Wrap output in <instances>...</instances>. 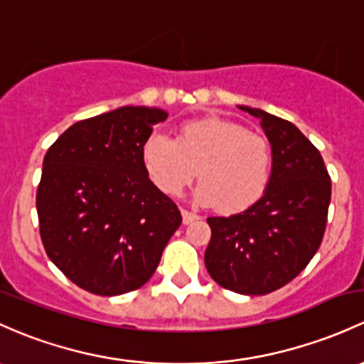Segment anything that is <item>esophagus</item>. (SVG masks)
Returning <instances> with one entry per match:
<instances>
[{"instance_id":"esophagus-1","label":"esophagus","mask_w":364,"mask_h":364,"mask_svg":"<svg viewBox=\"0 0 364 364\" xmlns=\"http://www.w3.org/2000/svg\"><path fill=\"white\" fill-rule=\"evenodd\" d=\"M181 216H183V223L185 225H188V223H192V221H195V220H198V214L197 213H192V211H186V209H181Z\"/></svg>"}]
</instances>
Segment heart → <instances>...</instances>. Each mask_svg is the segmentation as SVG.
<instances>
[{
    "label": "heart",
    "instance_id": "1",
    "mask_svg": "<svg viewBox=\"0 0 364 364\" xmlns=\"http://www.w3.org/2000/svg\"><path fill=\"white\" fill-rule=\"evenodd\" d=\"M143 164L160 192L178 195L198 172L195 198L225 213L252 208L269 188L272 153L265 137L220 117L185 122L178 137L153 132Z\"/></svg>",
    "mask_w": 364,
    "mask_h": 364
}]
</instances>
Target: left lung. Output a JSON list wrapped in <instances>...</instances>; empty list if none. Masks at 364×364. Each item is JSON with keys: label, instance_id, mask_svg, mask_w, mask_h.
Listing matches in <instances>:
<instances>
[{"label": "left lung", "instance_id": "1", "mask_svg": "<svg viewBox=\"0 0 364 364\" xmlns=\"http://www.w3.org/2000/svg\"><path fill=\"white\" fill-rule=\"evenodd\" d=\"M258 118L270 148L265 195L246 211L208 218L205 269L225 289L267 294L293 281L316 255L326 228L331 181L319 150L291 122L239 106Z\"/></svg>", "mask_w": 364, "mask_h": 364}]
</instances>
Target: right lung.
Wrapping results in <instances>:
<instances>
[{
	"label": "right lung",
	"instance_id": "1",
	"mask_svg": "<svg viewBox=\"0 0 364 364\" xmlns=\"http://www.w3.org/2000/svg\"><path fill=\"white\" fill-rule=\"evenodd\" d=\"M167 112L122 106L76 122L48 148L36 193L40 235L53 265L85 291L141 288L181 225L156 188L143 144Z\"/></svg>",
	"mask_w": 364,
	"mask_h": 364
}]
</instances>
